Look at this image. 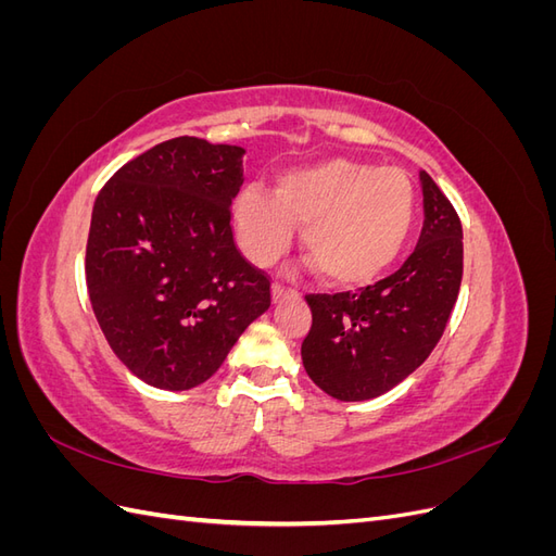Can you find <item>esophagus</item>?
<instances>
[{
  "mask_svg": "<svg viewBox=\"0 0 556 556\" xmlns=\"http://www.w3.org/2000/svg\"><path fill=\"white\" fill-rule=\"evenodd\" d=\"M292 294V290H288L285 288V285H280V282H276L274 288H271V296H274V304H278V301H282V299H288Z\"/></svg>",
  "mask_w": 556,
  "mask_h": 556,
  "instance_id": "1",
  "label": "esophagus"
}]
</instances>
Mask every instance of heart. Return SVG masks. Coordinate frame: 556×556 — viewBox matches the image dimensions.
I'll return each mask as SVG.
<instances>
[{
  "label": "heart",
  "mask_w": 556,
  "mask_h": 556,
  "mask_svg": "<svg viewBox=\"0 0 556 556\" xmlns=\"http://www.w3.org/2000/svg\"><path fill=\"white\" fill-rule=\"evenodd\" d=\"M415 211L406 172L331 157L282 174L276 192L248 185L233 199L231 220L252 264H276L304 227L301 243L317 274L336 288H359L399 260Z\"/></svg>",
  "instance_id": "heart-1"
}]
</instances>
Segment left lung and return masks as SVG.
I'll list each match as a JSON object with an SVG mask.
<instances>
[{"instance_id":"obj_1","label":"left lung","mask_w":556,"mask_h":556,"mask_svg":"<svg viewBox=\"0 0 556 556\" xmlns=\"http://www.w3.org/2000/svg\"><path fill=\"white\" fill-rule=\"evenodd\" d=\"M425 225L399 271L359 292L308 294L311 331L301 359L311 380L339 401L390 392L441 341L464 274L462 223L427 172H419Z\"/></svg>"}]
</instances>
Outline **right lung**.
Wrapping results in <instances>:
<instances>
[{"label":"right lung","mask_w":556,"mask_h":556,"mask_svg":"<svg viewBox=\"0 0 556 556\" xmlns=\"http://www.w3.org/2000/svg\"><path fill=\"white\" fill-rule=\"evenodd\" d=\"M243 155L178 137L127 162L97 194L90 304L115 357L157 390L206 382L271 306V282L243 260L229 225Z\"/></svg>","instance_id":"1"}]
</instances>
